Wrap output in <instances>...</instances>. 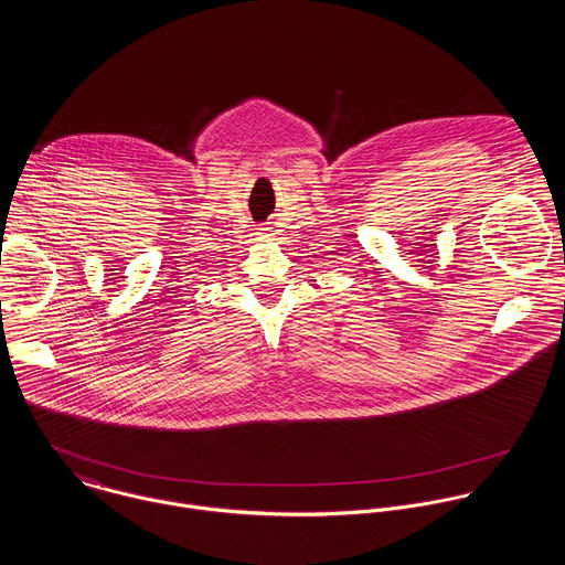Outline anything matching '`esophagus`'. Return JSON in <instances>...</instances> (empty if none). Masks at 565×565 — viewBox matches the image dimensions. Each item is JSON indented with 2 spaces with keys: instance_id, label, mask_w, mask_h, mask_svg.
<instances>
[{
  "instance_id": "1",
  "label": "esophagus",
  "mask_w": 565,
  "mask_h": 565,
  "mask_svg": "<svg viewBox=\"0 0 565 565\" xmlns=\"http://www.w3.org/2000/svg\"><path fill=\"white\" fill-rule=\"evenodd\" d=\"M268 231H270V228H268V226H259V228H257V235H262V237H264V235H268Z\"/></svg>"
}]
</instances>
